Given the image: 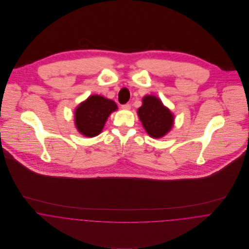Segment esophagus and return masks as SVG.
Masks as SVG:
<instances>
[{
	"label": "esophagus",
	"mask_w": 249,
	"mask_h": 249,
	"mask_svg": "<svg viewBox=\"0 0 249 249\" xmlns=\"http://www.w3.org/2000/svg\"><path fill=\"white\" fill-rule=\"evenodd\" d=\"M122 108L124 109V110H129L131 108V106L129 104H125V105H123Z\"/></svg>",
	"instance_id": "1"
}]
</instances>
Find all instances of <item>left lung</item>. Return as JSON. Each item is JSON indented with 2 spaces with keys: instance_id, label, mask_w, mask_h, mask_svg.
Returning a JSON list of instances; mask_svg holds the SVG:
<instances>
[{
  "instance_id": "left-lung-1",
  "label": "left lung",
  "mask_w": 249,
  "mask_h": 249,
  "mask_svg": "<svg viewBox=\"0 0 249 249\" xmlns=\"http://www.w3.org/2000/svg\"><path fill=\"white\" fill-rule=\"evenodd\" d=\"M138 116L143 128L152 138L165 136L174 125L173 113L154 96L143 97L142 106L138 109Z\"/></svg>"
}]
</instances>
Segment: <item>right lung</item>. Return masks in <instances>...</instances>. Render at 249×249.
Listing matches in <instances>:
<instances>
[{"label": "right lung", "mask_w": 249, "mask_h": 249, "mask_svg": "<svg viewBox=\"0 0 249 249\" xmlns=\"http://www.w3.org/2000/svg\"><path fill=\"white\" fill-rule=\"evenodd\" d=\"M117 108V105L111 100L99 95L90 96L75 109L74 124L77 130L86 137L99 135L108 116Z\"/></svg>", "instance_id": "1"}]
</instances>
